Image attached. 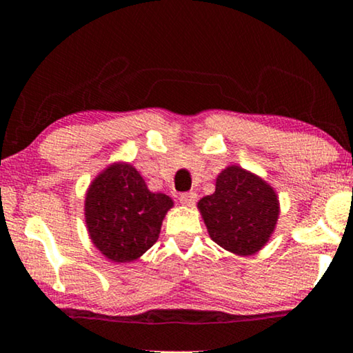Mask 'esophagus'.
<instances>
[{
	"label": "esophagus",
	"instance_id": "1",
	"mask_svg": "<svg viewBox=\"0 0 353 353\" xmlns=\"http://www.w3.org/2000/svg\"><path fill=\"white\" fill-rule=\"evenodd\" d=\"M178 199H180V204H181V205L191 207V205H194V204H196V201H197V194H196L194 191H190V192H181V194H180V197H178Z\"/></svg>",
	"mask_w": 353,
	"mask_h": 353
}]
</instances>
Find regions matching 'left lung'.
Instances as JSON below:
<instances>
[{
	"mask_svg": "<svg viewBox=\"0 0 353 353\" xmlns=\"http://www.w3.org/2000/svg\"><path fill=\"white\" fill-rule=\"evenodd\" d=\"M212 241L230 252L252 255L276 226L278 196L262 178L238 165L216 176L215 192L197 202Z\"/></svg>",
	"mask_w": 353,
	"mask_h": 353,
	"instance_id": "8db88e82",
	"label": "left lung"
}]
</instances>
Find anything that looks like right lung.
Returning a JSON list of instances; mask_svg holds the SVG:
<instances>
[{
  "label": "right lung",
  "mask_w": 353,
  "mask_h": 353,
  "mask_svg": "<svg viewBox=\"0 0 353 353\" xmlns=\"http://www.w3.org/2000/svg\"><path fill=\"white\" fill-rule=\"evenodd\" d=\"M173 201L151 192L130 163L109 165L91 183L85 197V221L96 249L117 263L133 262L159 239Z\"/></svg>",
  "instance_id": "obj_1"
}]
</instances>
